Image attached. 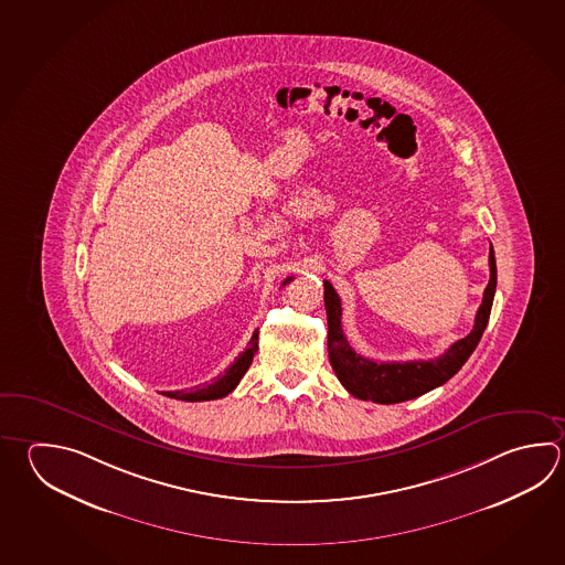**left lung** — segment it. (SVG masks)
<instances>
[{"label": "left lung", "instance_id": "left-lung-1", "mask_svg": "<svg viewBox=\"0 0 565 565\" xmlns=\"http://www.w3.org/2000/svg\"><path fill=\"white\" fill-rule=\"evenodd\" d=\"M498 267L490 245V284L483 291V301L476 313L473 330L463 340L456 341L444 355L429 362H373L352 350L341 330V301L330 281H323V299L328 313V352L333 372L341 385L358 399L375 404H399L427 394L446 384L468 362L490 320L491 303L495 296Z\"/></svg>", "mask_w": 565, "mask_h": 565}]
</instances>
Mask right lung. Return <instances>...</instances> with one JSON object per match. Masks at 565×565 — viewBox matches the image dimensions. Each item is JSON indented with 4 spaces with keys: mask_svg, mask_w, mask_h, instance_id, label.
Here are the masks:
<instances>
[{
    "mask_svg": "<svg viewBox=\"0 0 565 565\" xmlns=\"http://www.w3.org/2000/svg\"><path fill=\"white\" fill-rule=\"evenodd\" d=\"M294 277H288L281 286L289 284ZM257 352V330L254 331L249 345L245 352L239 353L235 358V362L225 370V373L217 375L213 380L212 384L198 385L193 390L188 392H163V395L173 397V399H181V402H210V399H220L224 395L232 394L235 390V385L239 384V380L244 377V373L247 372V367L254 362V355Z\"/></svg>",
    "mask_w": 565,
    "mask_h": 565,
    "instance_id": "obj_1",
    "label": "right lung"
}]
</instances>
